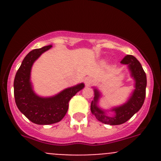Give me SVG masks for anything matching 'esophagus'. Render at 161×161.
<instances>
[{"mask_svg": "<svg viewBox=\"0 0 161 161\" xmlns=\"http://www.w3.org/2000/svg\"><path fill=\"white\" fill-rule=\"evenodd\" d=\"M85 85H86V86H89V85L92 84V82H93V80L91 79L90 77H86L85 79Z\"/></svg>", "mask_w": 161, "mask_h": 161, "instance_id": "esophagus-1", "label": "esophagus"}]
</instances>
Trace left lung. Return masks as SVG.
<instances>
[{"instance_id":"obj_1","label":"left lung","mask_w":161,"mask_h":161,"mask_svg":"<svg viewBox=\"0 0 161 161\" xmlns=\"http://www.w3.org/2000/svg\"><path fill=\"white\" fill-rule=\"evenodd\" d=\"M121 64L128 66L130 75L136 81L135 90L129 100L125 104L111 109L115 113L114 116H109L105 110L97 106V102L101 97L99 91L94 89V98L91 102V112L98 121L102 123L109 125H120L126 123L136 113L139 111L144 102L146 96V86H147V76L142 68L141 64L135 56L130 55H126Z\"/></svg>"}]
</instances>
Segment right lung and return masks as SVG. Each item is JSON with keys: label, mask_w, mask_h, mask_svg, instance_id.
Returning <instances> with one entry per match:
<instances>
[{"label": "right lung", "mask_w": 161, "mask_h": 161, "mask_svg": "<svg viewBox=\"0 0 161 161\" xmlns=\"http://www.w3.org/2000/svg\"><path fill=\"white\" fill-rule=\"evenodd\" d=\"M52 47L48 45L30 52L24 58L14 78V98L18 109L30 121L38 125H49L59 122L68 111L71 98L85 87L83 83L79 84L50 97H42L34 92L31 82L32 65Z\"/></svg>", "instance_id": "1"}]
</instances>
